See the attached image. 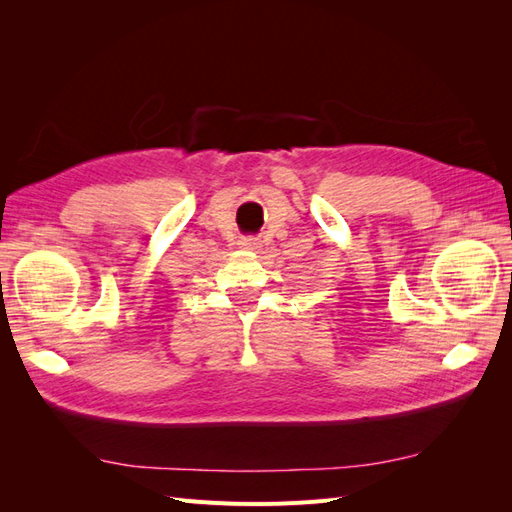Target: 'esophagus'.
I'll return each instance as SVG.
<instances>
[{"mask_svg":"<svg viewBox=\"0 0 512 512\" xmlns=\"http://www.w3.org/2000/svg\"><path fill=\"white\" fill-rule=\"evenodd\" d=\"M239 245L243 247V250H250V252H256V250H260V239L258 237H241V241H239Z\"/></svg>","mask_w":512,"mask_h":512,"instance_id":"34e87169","label":"esophagus"}]
</instances>
